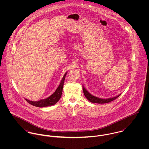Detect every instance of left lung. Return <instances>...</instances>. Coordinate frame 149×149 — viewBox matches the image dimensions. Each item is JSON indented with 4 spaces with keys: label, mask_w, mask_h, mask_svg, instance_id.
Returning a JSON list of instances; mask_svg holds the SVG:
<instances>
[{
    "label": "left lung",
    "mask_w": 149,
    "mask_h": 149,
    "mask_svg": "<svg viewBox=\"0 0 149 149\" xmlns=\"http://www.w3.org/2000/svg\"><path fill=\"white\" fill-rule=\"evenodd\" d=\"M83 92L84 94L85 95L86 98L91 102L92 103H99V104H104V103H109L113 100H114L115 99H116V98H118L120 95L112 97V98H109V99H100L97 97H95L93 95H92L91 94H90L86 89L84 86H83Z\"/></svg>",
    "instance_id": "8db88e82"
}]
</instances>
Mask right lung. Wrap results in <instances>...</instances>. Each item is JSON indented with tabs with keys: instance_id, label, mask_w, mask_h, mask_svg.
<instances>
[{
	"instance_id": "1",
	"label": "right lung",
	"mask_w": 149,
	"mask_h": 149,
	"mask_svg": "<svg viewBox=\"0 0 149 149\" xmlns=\"http://www.w3.org/2000/svg\"><path fill=\"white\" fill-rule=\"evenodd\" d=\"M66 73L63 76V78L60 83V84L56 89V91L54 92L53 94H52L50 96L47 97V99L41 100L38 102H33L27 99H25L29 104H30L32 106L37 107H44L50 106L55 104L57 102H58V100L60 99L63 92V89L64 86V80L65 78V76L66 75Z\"/></svg>"
}]
</instances>
